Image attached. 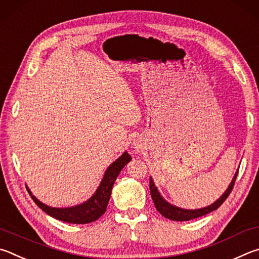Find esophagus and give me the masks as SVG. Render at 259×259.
Listing matches in <instances>:
<instances>
[{
  "label": "esophagus",
  "instance_id": "obj_1",
  "mask_svg": "<svg viewBox=\"0 0 259 259\" xmlns=\"http://www.w3.org/2000/svg\"><path fill=\"white\" fill-rule=\"evenodd\" d=\"M143 149V144L141 141H135L134 142V150L137 152H140Z\"/></svg>",
  "mask_w": 259,
  "mask_h": 259
}]
</instances>
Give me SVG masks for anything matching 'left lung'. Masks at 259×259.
<instances>
[{
    "label": "left lung",
    "mask_w": 259,
    "mask_h": 259,
    "mask_svg": "<svg viewBox=\"0 0 259 259\" xmlns=\"http://www.w3.org/2000/svg\"><path fill=\"white\" fill-rule=\"evenodd\" d=\"M237 176H238V173L235 174V176L233 178V181L230 184L229 189L226 190L223 196H222L219 200L215 201L210 206L201 208V209L187 210V209H181V208L169 205L168 202H166L164 199L161 198L159 192L157 191V188L155 187V184H153L151 178H150V194H151L153 203H155V206L157 208V210L159 211L162 216L166 217V219L171 220V221H178V222L190 221V220L197 219V217H201L203 215H207V214H209V212L216 210L217 208H219L222 203H223L226 199H228L230 193L232 192L233 187H234V182H235V180H237Z\"/></svg>",
    "instance_id": "left-lung-1"
}]
</instances>
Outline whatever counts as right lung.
I'll use <instances>...</instances> for the list:
<instances>
[{"label":"right lung","mask_w":259,"mask_h":259,"mask_svg":"<svg viewBox=\"0 0 259 259\" xmlns=\"http://www.w3.org/2000/svg\"><path fill=\"white\" fill-rule=\"evenodd\" d=\"M131 159H132V158H131L128 153H122V156L120 158H118L113 164L109 166L106 174L103 176L102 182L100 184L97 192L94 193V196L91 198L90 200L81 203L79 206L70 208H52L44 205V203L38 201L34 196H31L29 190L28 192L36 205H37L43 211L47 212L48 215L54 217V219L71 224L92 223V222L97 221L106 212L113 183H115L119 171L124 168V166L127 162L131 161Z\"/></svg>","instance_id":"add662e5"}]
</instances>
